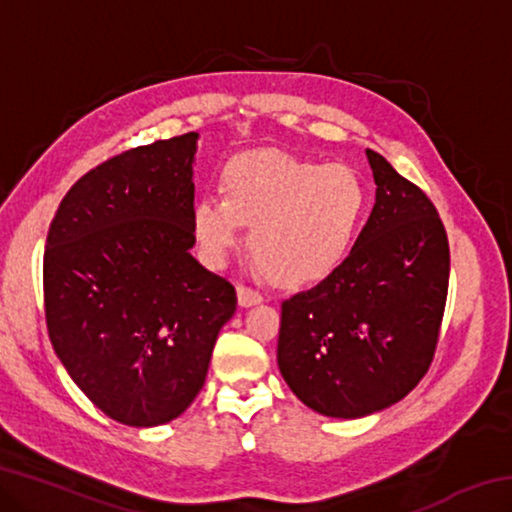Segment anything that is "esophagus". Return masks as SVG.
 Returning a JSON list of instances; mask_svg holds the SVG:
<instances>
[{
    "label": "esophagus",
    "mask_w": 512,
    "mask_h": 512,
    "mask_svg": "<svg viewBox=\"0 0 512 512\" xmlns=\"http://www.w3.org/2000/svg\"><path fill=\"white\" fill-rule=\"evenodd\" d=\"M237 298H239L241 307H253V305H259V302L264 300L262 293L250 289V287H244V284H241V287L237 289Z\"/></svg>",
    "instance_id": "34e87169"
}]
</instances>
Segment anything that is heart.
Segmentation results:
<instances>
[{"instance_id": "b5f03b06", "label": "heart", "mask_w": 512, "mask_h": 512, "mask_svg": "<svg viewBox=\"0 0 512 512\" xmlns=\"http://www.w3.org/2000/svg\"><path fill=\"white\" fill-rule=\"evenodd\" d=\"M221 192L194 203L192 228L207 264L221 266L250 225V253L282 284L323 280L348 255L366 189L345 164H316L264 149L221 169Z\"/></svg>"}]
</instances>
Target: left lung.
Masks as SVG:
<instances>
[{"label": "left lung", "mask_w": 512, "mask_h": 512, "mask_svg": "<svg viewBox=\"0 0 512 512\" xmlns=\"http://www.w3.org/2000/svg\"><path fill=\"white\" fill-rule=\"evenodd\" d=\"M377 194L352 253L282 302L277 366L300 402L363 418L409 395L438 348L449 241L429 196L366 151Z\"/></svg>", "instance_id": "left-lung-1"}]
</instances>
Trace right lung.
<instances>
[{
  "label": "right lung",
  "mask_w": 512,
  "mask_h": 512,
  "mask_svg": "<svg viewBox=\"0 0 512 512\" xmlns=\"http://www.w3.org/2000/svg\"><path fill=\"white\" fill-rule=\"evenodd\" d=\"M198 133L124 151L76 180L49 225V339L74 384L128 427L176 420L205 384L237 291L196 262Z\"/></svg>",
  "instance_id": "obj_1"
}]
</instances>
